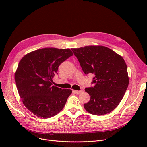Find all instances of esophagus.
<instances>
[{
    "label": "esophagus",
    "mask_w": 147,
    "mask_h": 147,
    "mask_svg": "<svg viewBox=\"0 0 147 147\" xmlns=\"http://www.w3.org/2000/svg\"><path fill=\"white\" fill-rule=\"evenodd\" d=\"M74 91L75 93H76L77 94H80L83 92V90H74Z\"/></svg>",
    "instance_id": "esophagus-1"
}]
</instances>
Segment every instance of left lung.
Returning a JSON list of instances; mask_svg holds the SVG:
<instances>
[{
	"label": "left lung",
	"mask_w": 147,
	"mask_h": 147,
	"mask_svg": "<svg viewBox=\"0 0 147 147\" xmlns=\"http://www.w3.org/2000/svg\"><path fill=\"white\" fill-rule=\"evenodd\" d=\"M85 74H93V87L85 88L90 100L84 104L94 115H102L114 110L121 102L129 85L127 68L120 55L103 46L72 48Z\"/></svg>",
	"instance_id": "8db88e82"
}]
</instances>
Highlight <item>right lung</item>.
I'll use <instances>...</instances> for the list:
<instances>
[{
  "label": "right lung",
  "mask_w": 147,
  "mask_h": 147,
  "mask_svg": "<svg viewBox=\"0 0 147 147\" xmlns=\"http://www.w3.org/2000/svg\"><path fill=\"white\" fill-rule=\"evenodd\" d=\"M72 55L69 49L43 48L27 53L20 61L15 83L23 104L36 116L50 118L63 109L72 90L52 86L53 78L59 65Z\"/></svg>",
  "instance_id": "1"
}]
</instances>
